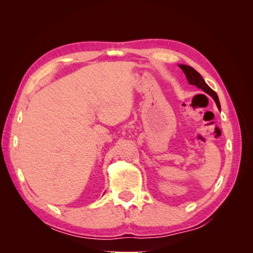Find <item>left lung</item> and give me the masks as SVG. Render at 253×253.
<instances>
[{"mask_svg": "<svg viewBox=\"0 0 253 253\" xmlns=\"http://www.w3.org/2000/svg\"><path fill=\"white\" fill-rule=\"evenodd\" d=\"M179 67L182 69V72L185 73L186 75V78L188 82H189L190 84L192 85H196V87L202 89L204 92L208 93L209 95H211L213 100L215 101V103L218 107V110L221 109V104H219V101H218V96L215 93V91H213L211 88L209 87V85L204 82L202 76L200 74H199L195 68H192L191 66H188V65H179Z\"/></svg>", "mask_w": 253, "mask_h": 253, "instance_id": "8db88e82", "label": "left lung"}]
</instances>
